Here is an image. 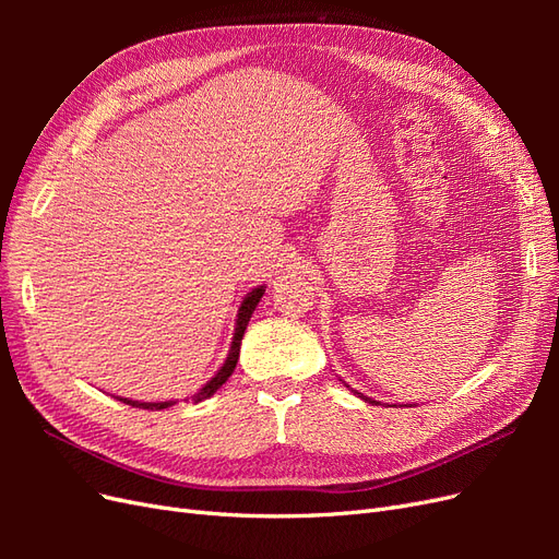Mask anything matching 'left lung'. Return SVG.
Segmentation results:
<instances>
[{
	"instance_id": "obj_1",
	"label": "left lung",
	"mask_w": 559,
	"mask_h": 559,
	"mask_svg": "<svg viewBox=\"0 0 559 559\" xmlns=\"http://www.w3.org/2000/svg\"><path fill=\"white\" fill-rule=\"evenodd\" d=\"M352 392H354V389H352ZM354 394H359V392H354ZM361 399H366V396L361 394ZM366 401H368V403H376V401H370V399H366Z\"/></svg>"
}]
</instances>
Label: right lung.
I'll return each instance as SVG.
<instances>
[{
	"mask_svg": "<svg viewBox=\"0 0 559 559\" xmlns=\"http://www.w3.org/2000/svg\"><path fill=\"white\" fill-rule=\"evenodd\" d=\"M263 292H265V289L261 286V289H253V292L242 300V308H240V312H238V326H235L233 345H230V352H228V357H226V364H224L222 370H218V373L193 396V403H198V401H202V399H210V396L216 392V389L222 386V384L233 376L235 364H238V359H240L242 335H245V331H247L251 312L257 310V306H259V300H261ZM118 401L130 403V405H134V408H144V411H160V408H167V405H173V403H167V401H165V403H140V401H130V399H118Z\"/></svg>",
	"mask_w": 559,
	"mask_h": 559,
	"instance_id": "1",
	"label": "right lung"
}]
</instances>
